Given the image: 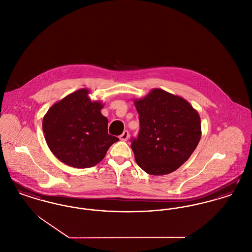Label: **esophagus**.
Instances as JSON below:
<instances>
[{"instance_id": "1", "label": "esophagus", "mask_w": 252, "mask_h": 252, "mask_svg": "<svg viewBox=\"0 0 252 252\" xmlns=\"http://www.w3.org/2000/svg\"><path fill=\"white\" fill-rule=\"evenodd\" d=\"M128 137H129V132L127 130H125L123 133L120 135V140L126 141L128 139Z\"/></svg>"}]
</instances>
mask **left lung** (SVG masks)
<instances>
[{
  "label": "left lung",
  "instance_id": "1",
  "mask_svg": "<svg viewBox=\"0 0 252 252\" xmlns=\"http://www.w3.org/2000/svg\"><path fill=\"white\" fill-rule=\"evenodd\" d=\"M138 137L130 139L138 165L150 175L173 172L187 162L201 138L198 112L185 99L153 89L135 101Z\"/></svg>",
  "mask_w": 252,
  "mask_h": 252
}]
</instances>
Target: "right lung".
<instances>
[{"mask_svg":"<svg viewBox=\"0 0 252 252\" xmlns=\"http://www.w3.org/2000/svg\"><path fill=\"white\" fill-rule=\"evenodd\" d=\"M88 89H80L53 104L43 120L48 148L61 162L89 168L104 159L109 147L119 141L108 134V120L100 102H91Z\"/></svg>","mask_w":252,"mask_h":252,"instance_id":"1","label":"right lung"}]
</instances>
